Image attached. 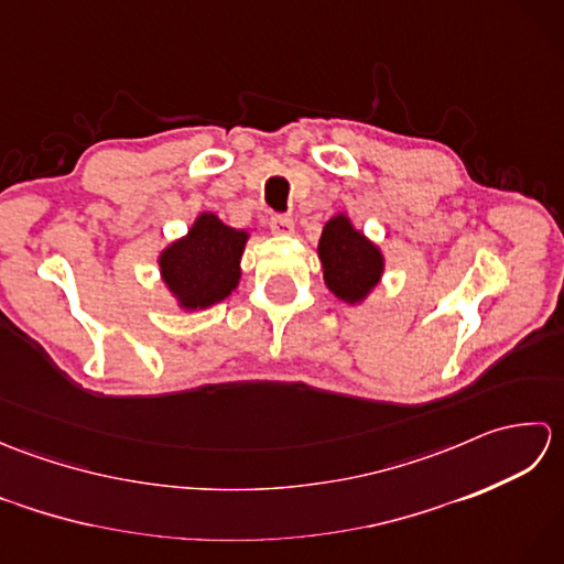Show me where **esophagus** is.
<instances>
[{
  "instance_id": "esophagus-1",
  "label": "esophagus",
  "mask_w": 564,
  "mask_h": 564,
  "mask_svg": "<svg viewBox=\"0 0 564 564\" xmlns=\"http://www.w3.org/2000/svg\"><path fill=\"white\" fill-rule=\"evenodd\" d=\"M269 227H271L273 232H279V235H289V232H293L295 223H293L291 215H285V213H273L271 218H269Z\"/></svg>"
}]
</instances>
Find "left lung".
Returning <instances> with one entry per match:
<instances>
[{
  "mask_svg": "<svg viewBox=\"0 0 564 564\" xmlns=\"http://www.w3.org/2000/svg\"><path fill=\"white\" fill-rule=\"evenodd\" d=\"M317 251L329 291L346 303L364 301L380 281L382 257L378 247L354 230L344 215H337L325 225Z\"/></svg>",
  "mask_w": 564,
  "mask_h": 564,
  "instance_id": "8db88e82",
  "label": "left lung"
}]
</instances>
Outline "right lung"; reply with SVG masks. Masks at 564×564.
Returning <instances> with one entry per match:
<instances>
[{
	"mask_svg": "<svg viewBox=\"0 0 564 564\" xmlns=\"http://www.w3.org/2000/svg\"><path fill=\"white\" fill-rule=\"evenodd\" d=\"M247 232L203 213L184 239L164 249L162 279L186 310L225 301L237 289Z\"/></svg>",
	"mask_w": 564,
	"mask_h": 564,
	"instance_id": "1",
	"label": "right lung"
}]
</instances>
